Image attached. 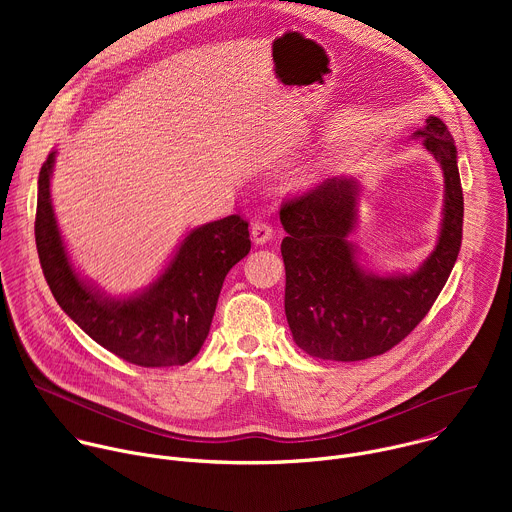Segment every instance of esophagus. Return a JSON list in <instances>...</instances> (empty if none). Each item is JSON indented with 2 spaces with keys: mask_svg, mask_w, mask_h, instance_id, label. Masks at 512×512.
<instances>
[{
  "mask_svg": "<svg viewBox=\"0 0 512 512\" xmlns=\"http://www.w3.org/2000/svg\"><path fill=\"white\" fill-rule=\"evenodd\" d=\"M273 235V227L265 221H257L253 227H251V239L255 245H265Z\"/></svg>",
  "mask_w": 512,
  "mask_h": 512,
  "instance_id": "esophagus-1",
  "label": "esophagus"
}]
</instances>
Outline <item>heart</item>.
<instances>
[{"mask_svg": "<svg viewBox=\"0 0 512 512\" xmlns=\"http://www.w3.org/2000/svg\"><path fill=\"white\" fill-rule=\"evenodd\" d=\"M328 166H330V160L326 156H318L314 158L310 164H306L300 172H298V182L302 184H314L318 182L326 172H328Z\"/></svg>", "mask_w": 512, "mask_h": 512, "instance_id": "1", "label": "heart"}]
</instances>
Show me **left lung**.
Masks as SVG:
<instances>
[{
	"mask_svg": "<svg viewBox=\"0 0 512 512\" xmlns=\"http://www.w3.org/2000/svg\"><path fill=\"white\" fill-rule=\"evenodd\" d=\"M444 172L440 237L411 273L379 275L358 263L360 182L330 178L287 200L279 218L285 263V318L296 344L324 360H364L399 344L429 312L462 245L464 196L454 137L440 117L413 133Z\"/></svg>",
	"mask_w": 512,
	"mask_h": 512,
	"instance_id": "8db88e82",
	"label": "left lung"
}]
</instances>
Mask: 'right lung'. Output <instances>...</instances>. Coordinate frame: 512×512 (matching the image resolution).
I'll return each mask as SVG.
<instances>
[{"label":"right lung","mask_w":512,"mask_h":512,"mask_svg":"<svg viewBox=\"0 0 512 512\" xmlns=\"http://www.w3.org/2000/svg\"><path fill=\"white\" fill-rule=\"evenodd\" d=\"M56 152L38 176L36 247L58 306L97 344L137 367H178L202 348L227 273L249 251V223L231 214L192 229L164 271L131 296L111 298L70 263L50 198Z\"/></svg>","instance_id":"1"}]
</instances>
